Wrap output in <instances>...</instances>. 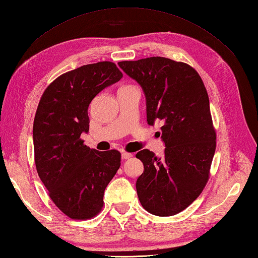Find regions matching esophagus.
<instances>
[{
    "label": "esophagus",
    "mask_w": 258,
    "mask_h": 258,
    "mask_svg": "<svg viewBox=\"0 0 258 258\" xmlns=\"http://www.w3.org/2000/svg\"><path fill=\"white\" fill-rule=\"evenodd\" d=\"M130 158H133V154H131V153H128V152H122L121 153V159L122 160H128Z\"/></svg>",
    "instance_id": "esophagus-1"
}]
</instances>
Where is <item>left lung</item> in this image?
<instances>
[{"mask_svg": "<svg viewBox=\"0 0 258 258\" xmlns=\"http://www.w3.org/2000/svg\"><path fill=\"white\" fill-rule=\"evenodd\" d=\"M118 66L141 85L148 123L162 121L166 147L162 158L148 149L137 153L144 166L138 197L152 215L174 216L196 200L209 179L217 136L208 93L198 72L184 62L151 56Z\"/></svg>", "mask_w": 258, "mask_h": 258, "instance_id": "left-lung-1", "label": "left lung"}]
</instances>
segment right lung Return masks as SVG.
<instances>
[{
  "label": "right lung",
  "instance_id": "right-lung-1",
  "mask_svg": "<svg viewBox=\"0 0 258 258\" xmlns=\"http://www.w3.org/2000/svg\"><path fill=\"white\" fill-rule=\"evenodd\" d=\"M122 73L114 62L82 66L56 78L40 98L33 139L37 173L54 205L73 220L95 217L104 191L120 166L117 150L99 152L81 139L89 133L87 109Z\"/></svg>",
  "mask_w": 258,
  "mask_h": 258
}]
</instances>
